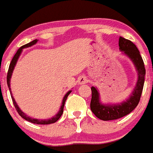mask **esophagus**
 I'll return each instance as SVG.
<instances>
[{
  "instance_id": "34e87169",
  "label": "esophagus",
  "mask_w": 153,
  "mask_h": 153,
  "mask_svg": "<svg viewBox=\"0 0 153 153\" xmlns=\"http://www.w3.org/2000/svg\"><path fill=\"white\" fill-rule=\"evenodd\" d=\"M87 82V78L84 75H81L78 78V83L79 84H84Z\"/></svg>"
}]
</instances>
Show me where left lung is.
I'll return each instance as SVG.
<instances>
[{
    "instance_id": "left-lung-1",
    "label": "left lung",
    "mask_w": 153,
    "mask_h": 153,
    "mask_svg": "<svg viewBox=\"0 0 153 153\" xmlns=\"http://www.w3.org/2000/svg\"><path fill=\"white\" fill-rule=\"evenodd\" d=\"M119 47L122 54L128 57L134 65L137 72V81L129 97L120 103H102L100 100V94L97 87H91L92 99L90 102V109L96 117L102 120H117L130 114L138 105L143 91L146 70L140 51L132 42L122 36L119 39Z\"/></svg>"
}]
</instances>
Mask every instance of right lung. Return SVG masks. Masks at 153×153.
I'll return each instance as SVG.
<instances>
[{
  "label": "right lung",
  "mask_w": 153,
  "mask_h": 153,
  "mask_svg": "<svg viewBox=\"0 0 153 153\" xmlns=\"http://www.w3.org/2000/svg\"><path fill=\"white\" fill-rule=\"evenodd\" d=\"M37 42H38V39H34V40L32 41V42H29V43L26 44V45H22V46L21 47V48H19V50H18L17 52L16 53V54H15L14 57H13V58L12 59V61H11V63H10V66H9L8 72H7V85H8L9 89H10V95H11L12 99H13V105H14L15 108H16V111H17V112L19 113V115H20V116L22 117L23 119H25V120L29 121V122L32 123L38 124V125H48V124L54 123L57 122V121L59 119H60V117H61L62 114H63V108H64L65 102H66V99H67V97H68V96H69V95L70 94L71 92H72V90H69V91H68L67 93H66V95L63 96V101H62V105H61V106H60V111H58V113H57V114H55V115H54L53 117L49 118V119L39 120V119H35V118H33V117H30L27 116V114H25V113H24L23 111H22V110L20 109V108L19 107V105H17L16 102L15 101V99L13 98V94H12V92H11V88H10V79H11L12 74H13V70H14L15 66H16V63H17V61H18V60H19V57H20V55H21V54H22V51H23L24 48H29V47L32 46V45H35V44Z\"/></svg>",
  "instance_id": "add662e5"
}]
</instances>
